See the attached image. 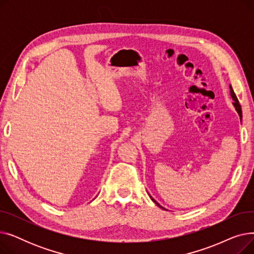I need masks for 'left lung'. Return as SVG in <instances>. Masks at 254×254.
Returning a JSON list of instances; mask_svg holds the SVG:
<instances>
[{"label":"left lung","instance_id":"1","mask_svg":"<svg viewBox=\"0 0 254 254\" xmlns=\"http://www.w3.org/2000/svg\"><path fill=\"white\" fill-rule=\"evenodd\" d=\"M230 88H231V96H232V98H233V100H234V106H235V108H236V110H237V112L239 113V115H240V117H242V110H241V105H240L239 104V101H238V98H237V96L235 95V92H234V90H233V87L232 86H230ZM151 197V199H152V201L159 207V208H162V209H165L164 207H162L161 205H159L156 201H155V199L152 197V196H150ZM166 210V209H165Z\"/></svg>","mask_w":254,"mask_h":254}]
</instances>
